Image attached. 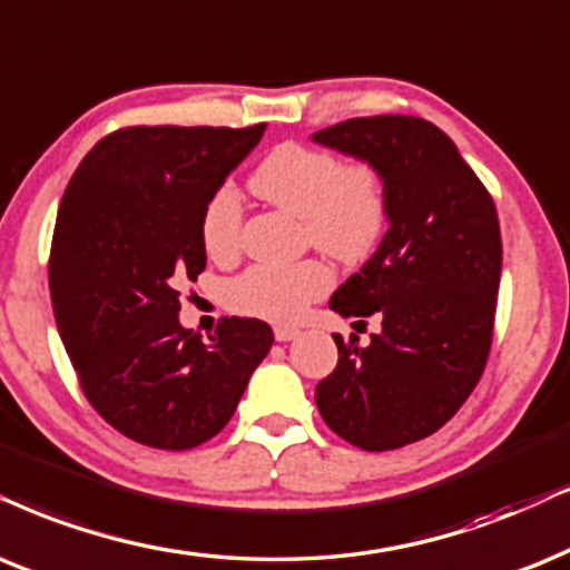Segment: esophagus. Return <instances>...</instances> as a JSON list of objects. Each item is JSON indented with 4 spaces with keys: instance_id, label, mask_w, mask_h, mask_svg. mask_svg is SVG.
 Instances as JSON below:
<instances>
[{
    "instance_id": "obj_1",
    "label": "esophagus",
    "mask_w": 570,
    "mask_h": 570,
    "mask_svg": "<svg viewBox=\"0 0 570 570\" xmlns=\"http://www.w3.org/2000/svg\"><path fill=\"white\" fill-rule=\"evenodd\" d=\"M273 334H276V342H292L294 336H299V331L292 328V326H276Z\"/></svg>"
}]
</instances>
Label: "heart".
<instances>
[{
  "instance_id": "b5f03b06",
  "label": "heart",
  "mask_w": 570,
  "mask_h": 570,
  "mask_svg": "<svg viewBox=\"0 0 570 570\" xmlns=\"http://www.w3.org/2000/svg\"><path fill=\"white\" fill-rule=\"evenodd\" d=\"M249 189L281 210L305 220L307 239L338 261H360L386 228L389 197L384 176L368 163L342 165L336 155L305 144H281L257 165ZM202 247L213 261L239 249L242 199L223 186L207 199L199 218ZM331 268L321 261L255 265L226 289L228 307L252 318L292 323L313 299L331 289Z\"/></svg>"
}]
</instances>
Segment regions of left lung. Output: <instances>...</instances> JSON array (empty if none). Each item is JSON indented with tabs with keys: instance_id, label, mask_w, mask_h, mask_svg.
Segmentation results:
<instances>
[{
	"instance_id": "left-lung-1",
	"label": "left lung",
	"mask_w": 570,
	"mask_h": 570,
	"mask_svg": "<svg viewBox=\"0 0 570 570\" xmlns=\"http://www.w3.org/2000/svg\"><path fill=\"white\" fill-rule=\"evenodd\" d=\"M384 176L389 228L331 309L376 313L368 347L334 334L338 363L315 389L328 429L368 452L442 429L484 373L502 271L494 202L450 136L413 115L352 118L313 134ZM363 323V321H360Z\"/></svg>"
}]
</instances>
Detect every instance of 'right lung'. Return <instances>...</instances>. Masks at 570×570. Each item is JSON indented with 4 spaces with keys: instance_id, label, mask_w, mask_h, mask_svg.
<instances>
[{
    "instance_id": "right-lung-1",
    "label": "right lung",
    "mask_w": 570,
    "mask_h": 570,
    "mask_svg": "<svg viewBox=\"0 0 570 570\" xmlns=\"http://www.w3.org/2000/svg\"><path fill=\"white\" fill-rule=\"evenodd\" d=\"M249 128H120L78 165L57 213L49 292L83 394L134 442L191 450L232 421L273 344L268 323L223 318L210 342L178 321L176 284L207 255V199L263 139Z\"/></svg>"
}]
</instances>
